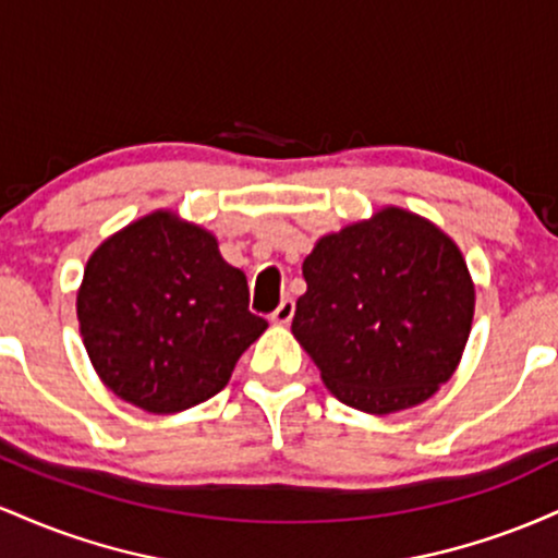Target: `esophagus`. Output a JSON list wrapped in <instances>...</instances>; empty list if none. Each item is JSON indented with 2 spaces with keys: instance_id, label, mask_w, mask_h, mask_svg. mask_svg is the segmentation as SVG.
Segmentation results:
<instances>
[{
  "instance_id": "obj_1",
  "label": "esophagus",
  "mask_w": 558,
  "mask_h": 558,
  "mask_svg": "<svg viewBox=\"0 0 558 558\" xmlns=\"http://www.w3.org/2000/svg\"><path fill=\"white\" fill-rule=\"evenodd\" d=\"M293 312H296V304H293V299H283L278 304V310L270 315V323L272 325H288L293 319Z\"/></svg>"
}]
</instances>
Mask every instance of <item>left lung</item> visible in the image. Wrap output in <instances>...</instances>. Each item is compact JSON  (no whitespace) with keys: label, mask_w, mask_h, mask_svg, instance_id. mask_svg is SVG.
Wrapping results in <instances>:
<instances>
[{"label":"left lung","mask_w":558,"mask_h":558,"mask_svg":"<svg viewBox=\"0 0 558 558\" xmlns=\"http://www.w3.org/2000/svg\"><path fill=\"white\" fill-rule=\"evenodd\" d=\"M291 332L338 401L393 414L427 401L462 362L475 280L435 222L380 207L317 239Z\"/></svg>","instance_id":"obj_1"}]
</instances>
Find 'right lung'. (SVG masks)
<instances>
[{
  "label": "right lung",
  "mask_w": 558,
  "mask_h": 558,
  "mask_svg": "<svg viewBox=\"0 0 558 558\" xmlns=\"http://www.w3.org/2000/svg\"><path fill=\"white\" fill-rule=\"evenodd\" d=\"M75 312L99 380L151 414L220 393L267 330L248 312L246 275L222 259L213 230L172 209L138 217L94 248Z\"/></svg>",
  "instance_id": "1"
}]
</instances>
